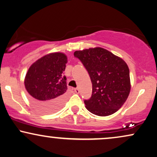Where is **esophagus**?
I'll return each mask as SVG.
<instances>
[{"instance_id":"34e87169","label":"esophagus","mask_w":157,"mask_h":157,"mask_svg":"<svg viewBox=\"0 0 157 157\" xmlns=\"http://www.w3.org/2000/svg\"><path fill=\"white\" fill-rule=\"evenodd\" d=\"M74 91L76 94H78L79 93V89L78 88H76V89H74Z\"/></svg>"}]
</instances>
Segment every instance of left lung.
Here are the masks:
<instances>
[{
	"instance_id": "1",
	"label": "left lung",
	"mask_w": 157,
	"mask_h": 157,
	"mask_svg": "<svg viewBox=\"0 0 157 157\" xmlns=\"http://www.w3.org/2000/svg\"><path fill=\"white\" fill-rule=\"evenodd\" d=\"M92 83L91 98L84 100L86 108L100 117L113 114L127 99L131 89L129 69L126 62L106 49L76 51Z\"/></svg>"
}]
</instances>
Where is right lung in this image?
<instances>
[{
  "label": "right lung",
  "instance_id": "obj_1",
  "mask_svg": "<svg viewBox=\"0 0 157 157\" xmlns=\"http://www.w3.org/2000/svg\"><path fill=\"white\" fill-rule=\"evenodd\" d=\"M67 57L52 53L40 58L28 71L24 81L31 104L44 113L56 112L66 100V77L63 71Z\"/></svg>",
  "mask_w": 157,
  "mask_h": 157
}]
</instances>
